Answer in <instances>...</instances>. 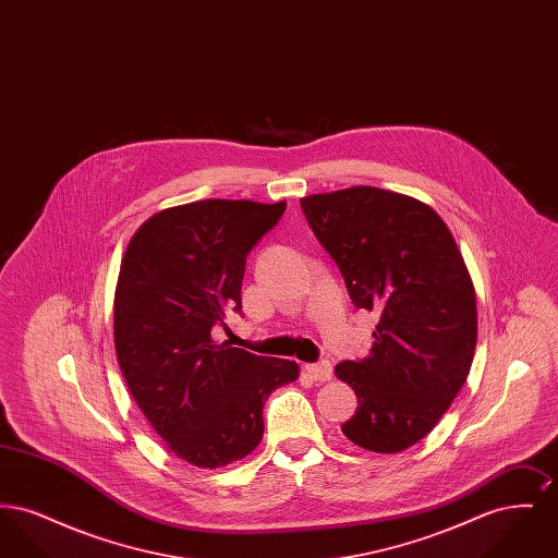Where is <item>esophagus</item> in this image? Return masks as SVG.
<instances>
[{"label": "esophagus", "mask_w": 558, "mask_h": 558, "mask_svg": "<svg viewBox=\"0 0 558 558\" xmlns=\"http://www.w3.org/2000/svg\"><path fill=\"white\" fill-rule=\"evenodd\" d=\"M305 372L310 374V378L312 380H318V383H324V380H330V376H332V366H330V362H318V364H305Z\"/></svg>", "instance_id": "esophagus-1"}]
</instances>
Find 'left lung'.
Masks as SVG:
<instances>
[{
    "mask_svg": "<svg viewBox=\"0 0 558 558\" xmlns=\"http://www.w3.org/2000/svg\"><path fill=\"white\" fill-rule=\"evenodd\" d=\"M301 209L353 305L378 316L368 357L335 368L357 396L341 428L364 450L403 451L439 423L471 371L469 269L444 219L412 196L355 186L305 196Z\"/></svg>",
    "mask_w": 558,
    "mask_h": 558,
    "instance_id": "1",
    "label": "left lung"
}]
</instances>
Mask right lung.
I'll list each match as a JSON object with an SVG mask.
<instances>
[{
	"mask_svg": "<svg viewBox=\"0 0 558 558\" xmlns=\"http://www.w3.org/2000/svg\"><path fill=\"white\" fill-rule=\"evenodd\" d=\"M287 203L198 201L153 215L128 244L114 292V349L125 383L169 451L217 469L255 450L269 393L299 364L215 343L242 310L246 255Z\"/></svg>",
	"mask_w": 558,
	"mask_h": 558,
	"instance_id": "1",
	"label": "right lung"
}]
</instances>
